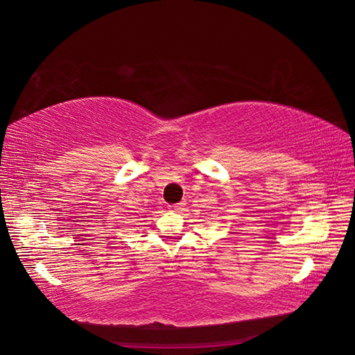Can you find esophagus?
<instances>
[{
	"label": "esophagus",
	"mask_w": 355,
	"mask_h": 355,
	"mask_svg": "<svg viewBox=\"0 0 355 355\" xmlns=\"http://www.w3.org/2000/svg\"><path fill=\"white\" fill-rule=\"evenodd\" d=\"M171 207V210H174V211H181L184 209V202H178V204H174V205H169Z\"/></svg>",
	"instance_id": "1"
}]
</instances>
